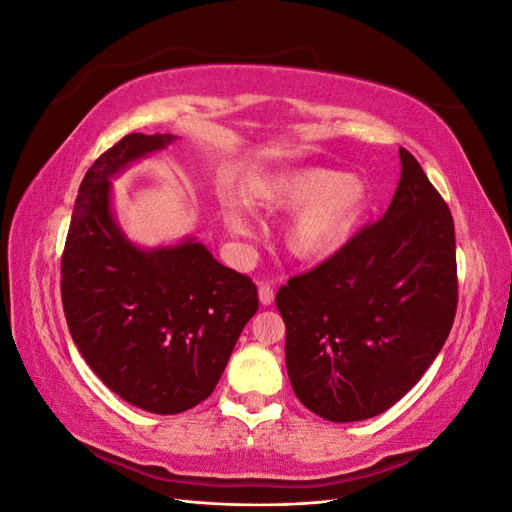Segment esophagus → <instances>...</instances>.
Masks as SVG:
<instances>
[{
    "mask_svg": "<svg viewBox=\"0 0 512 512\" xmlns=\"http://www.w3.org/2000/svg\"><path fill=\"white\" fill-rule=\"evenodd\" d=\"M258 299H260V303H262V305H271V303H273V299H275V290H273V286H271V284H267V282H262V284L258 286Z\"/></svg>",
    "mask_w": 512,
    "mask_h": 512,
    "instance_id": "34e87169",
    "label": "esophagus"
}]
</instances>
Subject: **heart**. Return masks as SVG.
I'll list each match as a JSON object with an SVG mask.
<instances>
[{
  "mask_svg": "<svg viewBox=\"0 0 512 512\" xmlns=\"http://www.w3.org/2000/svg\"><path fill=\"white\" fill-rule=\"evenodd\" d=\"M245 200L267 211H292L282 232L284 247L292 258L312 262L331 256L352 237L369 207V188L356 175L309 166L252 181ZM230 228L250 235L237 218Z\"/></svg>",
  "mask_w": 512,
  "mask_h": 512,
  "instance_id": "obj_1",
  "label": "heart"
}]
</instances>
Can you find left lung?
Segmentation results:
<instances>
[{"label": "left lung", "instance_id": "left-lung-1", "mask_svg": "<svg viewBox=\"0 0 512 512\" xmlns=\"http://www.w3.org/2000/svg\"><path fill=\"white\" fill-rule=\"evenodd\" d=\"M382 220L277 290L286 369L333 423L389 410L442 350L457 312L453 215L410 151Z\"/></svg>", "mask_w": 512, "mask_h": 512}]
</instances>
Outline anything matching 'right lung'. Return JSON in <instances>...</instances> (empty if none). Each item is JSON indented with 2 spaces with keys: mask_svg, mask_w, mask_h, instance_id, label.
Listing matches in <instances>:
<instances>
[{
  "mask_svg": "<svg viewBox=\"0 0 512 512\" xmlns=\"http://www.w3.org/2000/svg\"><path fill=\"white\" fill-rule=\"evenodd\" d=\"M175 138L134 132L102 153L79 188L61 256L76 348L108 389L153 414L205 401L258 309L256 284L203 243L141 250L113 218L111 177Z\"/></svg>",
  "mask_w": 512,
  "mask_h": 512,
  "instance_id": "1",
  "label": "right lung"
}]
</instances>
